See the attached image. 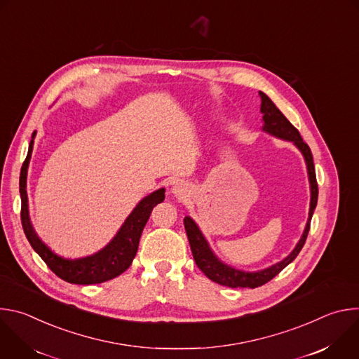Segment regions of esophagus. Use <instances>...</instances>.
Masks as SVG:
<instances>
[{"label": "esophagus", "instance_id": "esophagus-1", "mask_svg": "<svg viewBox=\"0 0 359 359\" xmlns=\"http://www.w3.org/2000/svg\"><path fill=\"white\" fill-rule=\"evenodd\" d=\"M189 184L187 183H184V182H177V183H175V186L172 187V193L176 196V197H179V198H184V197H187L189 196Z\"/></svg>", "mask_w": 359, "mask_h": 359}]
</instances>
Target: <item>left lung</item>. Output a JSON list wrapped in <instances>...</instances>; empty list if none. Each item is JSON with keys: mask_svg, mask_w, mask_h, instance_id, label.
I'll use <instances>...</instances> for the list:
<instances>
[{"mask_svg": "<svg viewBox=\"0 0 359 359\" xmlns=\"http://www.w3.org/2000/svg\"><path fill=\"white\" fill-rule=\"evenodd\" d=\"M259 95L262 97L260 112L263 114L262 130L271 136H276L278 139L292 142L294 146L301 151V155L304 156V161L306 165V173H309L310 191H311L310 212H309V220H306L304 233H302L301 238L298 240L297 245L294 247V250L287 255L284 260H281L267 269L259 270V271H243V270L234 269V267L223 263L213 252L206 237L203 236L201 230L194 223V220L191 217L186 216L184 217V229H186L187 238L190 243L193 259H194L197 267L212 281H215L220 285L231 287V288L260 287V285L269 283L271 278H274L281 270H284L297 257L306 240V236H309L311 217L314 215L317 200H318V184H317V179H316V168H314V161H313V153H311L309 144L302 140L299 132L290 123V121L273 104V100L264 92H259Z\"/></svg>", "mask_w": 359, "mask_h": 359, "instance_id": "8db88e82", "label": "left lung"}]
</instances>
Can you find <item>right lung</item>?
I'll list each match as a JSON object with an SVG mask.
<instances>
[{
	"label": "right lung",
	"instance_id": "right-lung-1",
	"mask_svg": "<svg viewBox=\"0 0 359 359\" xmlns=\"http://www.w3.org/2000/svg\"><path fill=\"white\" fill-rule=\"evenodd\" d=\"M36 132L32 133L28 155L22 163L20 175V194H21V222L24 233L31 247L38 252L45 264L53 270L60 278L71 284H99L109 281L129 269L137 252L142 231L150 217V213L156 204L165 200V187L153 191L143 197L132 213L126 217L115 237L99 251L81 259H65L50 250L35 233L28 212L27 194V175L32 155L34 139Z\"/></svg>",
	"mask_w": 359,
	"mask_h": 359
}]
</instances>
